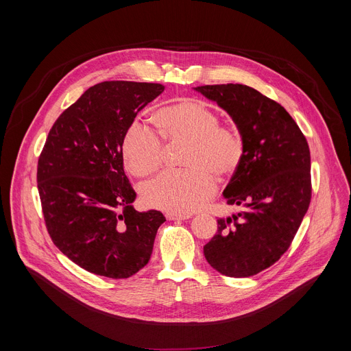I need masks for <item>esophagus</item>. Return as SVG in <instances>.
Returning a JSON list of instances; mask_svg holds the SVG:
<instances>
[{
  "mask_svg": "<svg viewBox=\"0 0 351 351\" xmlns=\"http://www.w3.org/2000/svg\"><path fill=\"white\" fill-rule=\"evenodd\" d=\"M165 217L169 221H184V219H189L191 215H189V214H178V213H167Z\"/></svg>",
  "mask_w": 351,
  "mask_h": 351,
  "instance_id": "34e87169",
  "label": "esophagus"
}]
</instances>
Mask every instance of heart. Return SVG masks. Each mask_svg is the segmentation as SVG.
<instances>
[{
    "label": "heart",
    "instance_id": "1",
    "mask_svg": "<svg viewBox=\"0 0 351 351\" xmlns=\"http://www.w3.org/2000/svg\"><path fill=\"white\" fill-rule=\"evenodd\" d=\"M154 122L165 140L189 141L183 158L187 169L165 172L144 184V203L168 213H191L214 194L215 176H230L239 168L243 158L241 136L236 129L219 125L218 114L195 98L160 108ZM159 135L138 123L128 129L122 157L132 175L143 178L162 168L165 145Z\"/></svg>",
    "mask_w": 351,
    "mask_h": 351
}]
</instances>
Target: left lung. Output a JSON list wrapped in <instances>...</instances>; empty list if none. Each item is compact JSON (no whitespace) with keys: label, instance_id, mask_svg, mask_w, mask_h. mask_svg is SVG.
I'll use <instances>...</instances> for the list:
<instances>
[{"label":"left lung","instance_id":"obj_1","mask_svg":"<svg viewBox=\"0 0 351 351\" xmlns=\"http://www.w3.org/2000/svg\"><path fill=\"white\" fill-rule=\"evenodd\" d=\"M194 90L230 115L243 140L241 162L223 190L226 203L243 210L218 219L204 256L225 276H253L285 254L308 210V143L289 112L253 87L229 83Z\"/></svg>","mask_w":351,"mask_h":351}]
</instances>
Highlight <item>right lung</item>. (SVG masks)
<instances>
[{"label":"right lung","instance_id":"1","mask_svg":"<svg viewBox=\"0 0 351 351\" xmlns=\"http://www.w3.org/2000/svg\"><path fill=\"white\" fill-rule=\"evenodd\" d=\"M158 83L112 80L87 88L48 133L37 165L47 230L80 268L125 279L147 265L162 213H138L123 171L122 143Z\"/></svg>","mask_w":351,"mask_h":351}]
</instances>
